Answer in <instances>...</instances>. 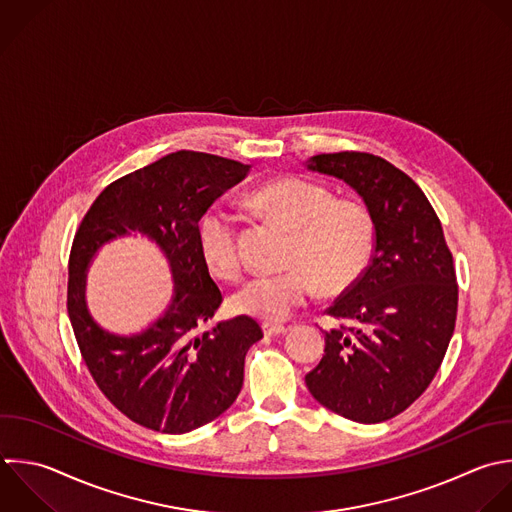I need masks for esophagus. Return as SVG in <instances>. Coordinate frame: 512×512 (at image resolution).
<instances>
[{"label": "esophagus", "instance_id": "esophagus-1", "mask_svg": "<svg viewBox=\"0 0 512 512\" xmlns=\"http://www.w3.org/2000/svg\"><path fill=\"white\" fill-rule=\"evenodd\" d=\"M262 328H264L266 336H278V334H284L288 330L284 324H274V322H264Z\"/></svg>", "mask_w": 512, "mask_h": 512}]
</instances>
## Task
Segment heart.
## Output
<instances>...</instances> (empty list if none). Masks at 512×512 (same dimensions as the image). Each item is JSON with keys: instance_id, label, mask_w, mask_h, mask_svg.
<instances>
[{"instance_id": "obj_1", "label": "heart", "mask_w": 512, "mask_h": 512, "mask_svg": "<svg viewBox=\"0 0 512 512\" xmlns=\"http://www.w3.org/2000/svg\"><path fill=\"white\" fill-rule=\"evenodd\" d=\"M250 202L292 232L286 250L290 268L248 280L232 296L236 312L262 320H286L318 294L320 284L326 292H340L366 270L374 250V220L362 202L334 198L328 188L304 178L264 184ZM198 244L216 276L224 280L240 276L244 258L238 224L228 210L212 206L202 214Z\"/></svg>"}]
</instances>
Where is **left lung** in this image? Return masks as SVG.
Returning a JSON list of instances; mask_svg holds the SVG:
<instances>
[{
	"mask_svg": "<svg viewBox=\"0 0 512 512\" xmlns=\"http://www.w3.org/2000/svg\"><path fill=\"white\" fill-rule=\"evenodd\" d=\"M306 168L346 182L374 220L362 276L326 314L324 356L306 374L328 410L364 424L406 410L432 382L454 332L458 286L440 220L402 170L366 152L318 154Z\"/></svg>",
	"mask_w": 512,
	"mask_h": 512,
	"instance_id": "obj_1",
	"label": "left lung"
}]
</instances>
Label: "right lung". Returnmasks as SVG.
<instances>
[{
  "mask_svg": "<svg viewBox=\"0 0 512 512\" xmlns=\"http://www.w3.org/2000/svg\"><path fill=\"white\" fill-rule=\"evenodd\" d=\"M250 166L180 150L112 182L76 230L70 252L68 314L82 358L104 396L130 420L184 434L226 412L244 382L248 348L264 332L250 316L202 330L222 304L198 244L202 214L242 182ZM130 231L150 237L169 258L175 296L148 331H102L85 306V270L106 242Z\"/></svg>",
  "mask_w": 512,
  "mask_h": 512,
  "instance_id": "add662e5",
  "label": "right lung"
}]
</instances>
